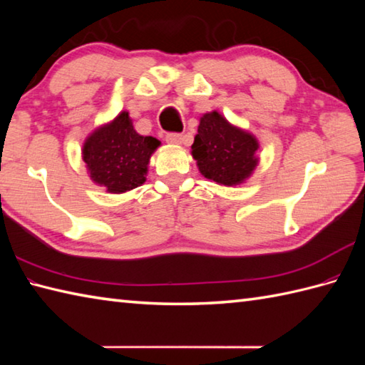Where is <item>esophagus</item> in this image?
Segmentation results:
<instances>
[{"mask_svg":"<svg viewBox=\"0 0 365 365\" xmlns=\"http://www.w3.org/2000/svg\"><path fill=\"white\" fill-rule=\"evenodd\" d=\"M165 139H166V143H168V144H174V145H177V144H182V141H183V136H182L180 133H168Z\"/></svg>","mask_w":365,"mask_h":365,"instance_id":"esophagus-1","label":"esophagus"}]
</instances>
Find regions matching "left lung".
Here are the masks:
<instances>
[{
	"instance_id": "obj_1",
	"label": "left lung",
	"mask_w": 365,
	"mask_h": 365,
	"mask_svg": "<svg viewBox=\"0 0 365 365\" xmlns=\"http://www.w3.org/2000/svg\"><path fill=\"white\" fill-rule=\"evenodd\" d=\"M191 149L200 174L226 187L243 183L259 163L255 136L232 125L218 111L200 118Z\"/></svg>"
}]
</instances>
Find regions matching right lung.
Wrapping results in <instances>:
<instances>
[{
	"instance_id": "obj_1",
	"label": "right lung",
	"mask_w": 365,
	"mask_h": 365,
	"mask_svg": "<svg viewBox=\"0 0 365 365\" xmlns=\"http://www.w3.org/2000/svg\"><path fill=\"white\" fill-rule=\"evenodd\" d=\"M158 145V139L136 133L128 113L122 111L113 122L88 136L83 161L92 182L108 192L120 195L145 182L147 165Z\"/></svg>"
}]
</instances>
